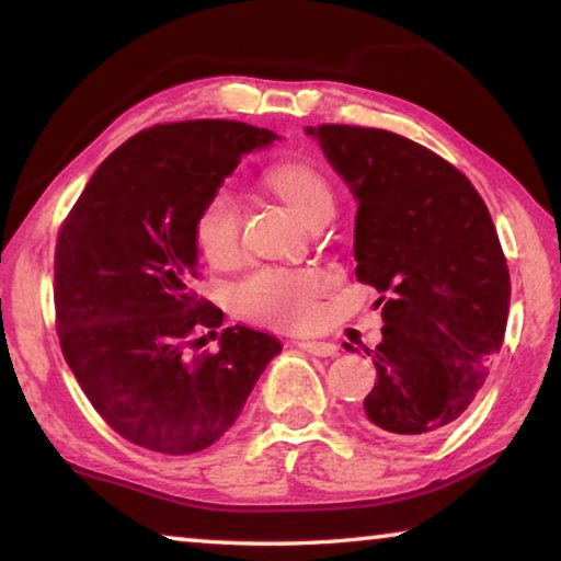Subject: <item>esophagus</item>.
Here are the masks:
<instances>
[{
	"instance_id": "34e87169",
	"label": "esophagus",
	"mask_w": 561,
	"mask_h": 561,
	"mask_svg": "<svg viewBox=\"0 0 561 561\" xmlns=\"http://www.w3.org/2000/svg\"><path fill=\"white\" fill-rule=\"evenodd\" d=\"M297 346L314 356H336L339 354V346L331 344V341H297Z\"/></svg>"
}]
</instances>
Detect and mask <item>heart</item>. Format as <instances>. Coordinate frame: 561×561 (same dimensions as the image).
<instances>
[{
  "label": "heart",
  "instance_id": "heart-1",
  "mask_svg": "<svg viewBox=\"0 0 561 561\" xmlns=\"http://www.w3.org/2000/svg\"><path fill=\"white\" fill-rule=\"evenodd\" d=\"M274 190L304 222L334 213V190L321 170L307 163H277L264 173ZM197 250L210 264L237 257L242 240V215L227 190H215L193 222ZM327 274L317 267H257L232 287L237 314L272 327H304L314 319L317 299L327 289Z\"/></svg>",
  "mask_w": 561,
  "mask_h": 561
}]
</instances>
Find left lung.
Returning a JSON list of instances; mask_svg holds the SVG:
<instances>
[{
  "mask_svg": "<svg viewBox=\"0 0 561 561\" xmlns=\"http://www.w3.org/2000/svg\"><path fill=\"white\" fill-rule=\"evenodd\" d=\"M354 190L356 279L383 294L364 423L396 440L450 428L505 339L510 272L478 190L448 160L381 128L307 126Z\"/></svg>",
  "mask_w": 561,
  "mask_h": 561,
  "instance_id": "1",
  "label": "left lung"
}]
</instances>
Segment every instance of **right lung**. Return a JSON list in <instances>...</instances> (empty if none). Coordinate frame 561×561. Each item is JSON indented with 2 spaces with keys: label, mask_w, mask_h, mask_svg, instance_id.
Segmentation results:
<instances>
[{
  "label": "right lung",
  "mask_w": 561,
  "mask_h": 561,
  "mask_svg": "<svg viewBox=\"0 0 561 561\" xmlns=\"http://www.w3.org/2000/svg\"><path fill=\"white\" fill-rule=\"evenodd\" d=\"M277 140L240 121L160 123L103 160L61 222L56 334L66 364L113 431L140 448H210L242 413L282 344L227 327L220 351L190 356L222 311L193 291L201 205L244 153Z\"/></svg>",
  "instance_id": "1"
}]
</instances>
